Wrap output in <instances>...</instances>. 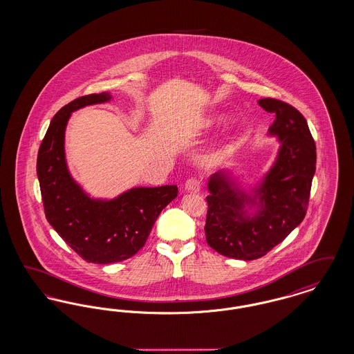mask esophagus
<instances>
[{"instance_id":"34e87169","label":"esophagus","mask_w":354,"mask_h":354,"mask_svg":"<svg viewBox=\"0 0 354 354\" xmlns=\"http://www.w3.org/2000/svg\"><path fill=\"white\" fill-rule=\"evenodd\" d=\"M201 187H202V180L195 176L187 179V182H185V191H188V192H199Z\"/></svg>"}]
</instances>
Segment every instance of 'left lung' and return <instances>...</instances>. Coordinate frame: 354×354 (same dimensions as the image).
I'll return each instance as SVG.
<instances>
[{
  "label": "left lung",
  "instance_id": "left-lung-1",
  "mask_svg": "<svg viewBox=\"0 0 354 354\" xmlns=\"http://www.w3.org/2000/svg\"><path fill=\"white\" fill-rule=\"evenodd\" d=\"M259 104L276 114L270 133L279 135L281 143L273 167L256 191L261 209L252 219L245 218L244 203L251 198L239 195L223 171L208 182L204 227L211 248L247 261L267 254L303 221L316 171V143L303 114L276 98L260 100Z\"/></svg>",
  "mask_w": 354,
  "mask_h": 354
}]
</instances>
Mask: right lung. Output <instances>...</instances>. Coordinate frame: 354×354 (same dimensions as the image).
<instances>
[{"label":"right lung","instance_id":"obj_1","mask_svg":"<svg viewBox=\"0 0 354 354\" xmlns=\"http://www.w3.org/2000/svg\"><path fill=\"white\" fill-rule=\"evenodd\" d=\"M88 94L64 106L51 119L37 156V175L46 219L87 263L111 264L134 256L162 209L178 196L176 185L133 188L113 201L90 199L68 174L64 138L71 111L109 101Z\"/></svg>","mask_w":354,"mask_h":354}]
</instances>
